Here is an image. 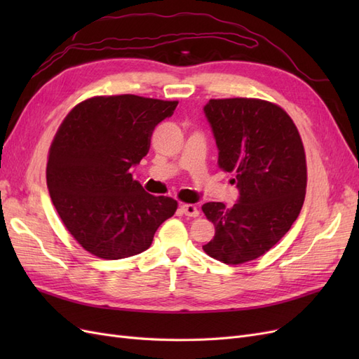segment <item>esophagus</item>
Masks as SVG:
<instances>
[{
	"label": "esophagus",
	"instance_id": "obj_1",
	"mask_svg": "<svg viewBox=\"0 0 359 359\" xmlns=\"http://www.w3.org/2000/svg\"><path fill=\"white\" fill-rule=\"evenodd\" d=\"M181 211L184 215H189V217H198L199 215V210L196 208L194 205L186 203V205H181Z\"/></svg>",
	"mask_w": 359,
	"mask_h": 359
}]
</instances>
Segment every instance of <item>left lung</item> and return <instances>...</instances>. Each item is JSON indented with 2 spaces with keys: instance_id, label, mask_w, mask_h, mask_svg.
Masks as SVG:
<instances>
[{
  "instance_id": "obj_1",
  "label": "left lung",
  "mask_w": 359,
  "mask_h": 359,
  "mask_svg": "<svg viewBox=\"0 0 359 359\" xmlns=\"http://www.w3.org/2000/svg\"><path fill=\"white\" fill-rule=\"evenodd\" d=\"M219 149V166L233 172L236 203L202 206L215 235L206 255L227 265L257 259L297 220L306 198L307 166L298 130L280 106L257 99H219L203 106Z\"/></svg>"
}]
</instances>
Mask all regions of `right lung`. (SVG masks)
Listing matches in <instances>:
<instances>
[{
	"label": "right lung",
	"instance_id": "add662e5",
	"mask_svg": "<svg viewBox=\"0 0 359 359\" xmlns=\"http://www.w3.org/2000/svg\"><path fill=\"white\" fill-rule=\"evenodd\" d=\"M178 102L124 94L93 97L66 116L49 149L46 181L64 226L86 252L116 260L145 252L177 201L153 196L130 169Z\"/></svg>",
	"mask_w": 359,
	"mask_h": 359
}]
</instances>
